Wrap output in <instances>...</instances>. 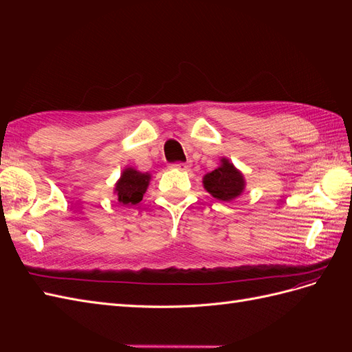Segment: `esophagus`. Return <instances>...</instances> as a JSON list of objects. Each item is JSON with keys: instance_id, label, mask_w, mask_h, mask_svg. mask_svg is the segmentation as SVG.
Returning <instances> with one entry per match:
<instances>
[{"instance_id": "1", "label": "esophagus", "mask_w": 352, "mask_h": 352, "mask_svg": "<svg viewBox=\"0 0 352 352\" xmlns=\"http://www.w3.org/2000/svg\"><path fill=\"white\" fill-rule=\"evenodd\" d=\"M173 167H175V168H179V170H188V168H189V166H188L186 163H175Z\"/></svg>"}]
</instances>
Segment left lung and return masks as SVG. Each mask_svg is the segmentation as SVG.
I'll use <instances>...</instances> for the list:
<instances>
[{
  "label": "left lung",
  "mask_w": 352,
  "mask_h": 352,
  "mask_svg": "<svg viewBox=\"0 0 352 352\" xmlns=\"http://www.w3.org/2000/svg\"><path fill=\"white\" fill-rule=\"evenodd\" d=\"M204 188L208 192L221 201H230L241 195L245 182L241 172L233 167L226 158H223V164L204 176Z\"/></svg>",
  "instance_id": "left-lung-1"
}]
</instances>
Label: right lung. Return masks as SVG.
I'll return each instance as SVG.
<instances>
[{"mask_svg": "<svg viewBox=\"0 0 352 352\" xmlns=\"http://www.w3.org/2000/svg\"><path fill=\"white\" fill-rule=\"evenodd\" d=\"M150 175L141 173L133 168H126L119 182L116 184V192L122 204H138L145 194Z\"/></svg>", "mask_w": 352, "mask_h": 352, "instance_id": "obj_1", "label": "right lung"}]
</instances>
